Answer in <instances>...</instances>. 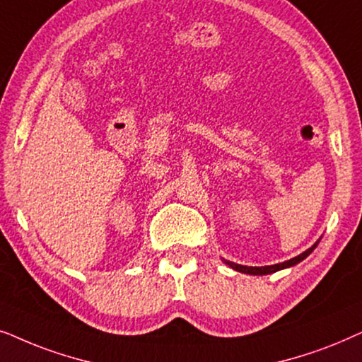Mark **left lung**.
I'll list each match as a JSON object with an SVG mask.
<instances>
[{"instance_id":"left-lung-1","label":"left lung","mask_w":362,"mask_h":362,"mask_svg":"<svg viewBox=\"0 0 362 362\" xmlns=\"http://www.w3.org/2000/svg\"><path fill=\"white\" fill-rule=\"evenodd\" d=\"M316 247H317V242L313 245L311 248H308L305 253L298 255V257L288 259V262H283V263H278V264H272V267H243V264H237V263H231V262H225V263L230 264L231 268L237 269V272H240V273H247V274H269V273L278 272V269L293 267V264L303 262V259H305L308 255H310Z\"/></svg>"}]
</instances>
